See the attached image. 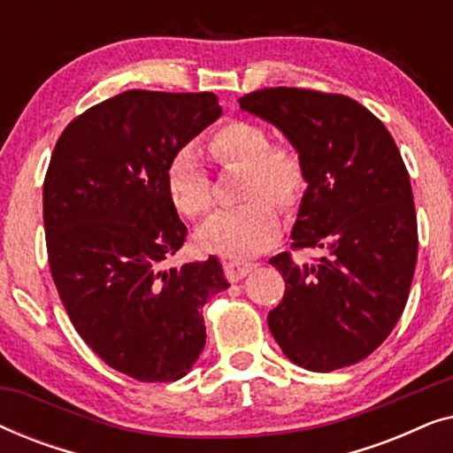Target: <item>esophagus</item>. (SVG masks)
Masks as SVG:
<instances>
[{"label": "esophagus", "mask_w": 453, "mask_h": 453, "mask_svg": "<svg viewBox=\"0 0 453 453\" xmlns=\"http://www.w3.org/2000/svg\"><path fill=\"white\" fill-rule=\"evenodd\" d=\"M225 274L231 282H237L241 278H245L250 272L256 268V264L245 262V259H225Z\"/></svg>", "instance_id": "esophagus-1"}]
</instances>
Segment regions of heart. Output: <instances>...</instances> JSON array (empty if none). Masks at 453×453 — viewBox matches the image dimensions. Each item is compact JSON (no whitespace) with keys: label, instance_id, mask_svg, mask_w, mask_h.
Masks as SVG:
<instances>
[{"label":"heart","instance_id":"obj_1","mask_svg":"<svg viewBox=\"0 0 453 453\" xmlns=\"http://www.w3.org/2000/svg\"><path fill=\"white\" fill-rule=\"evenodd\" d=\"M212 154L222 165L245 166L239 197L245 203L222 210L197 231V241L210 251L228 257L251 256L280 233L278 206L290 208L305 188V171L295 148L270 144L264 126L231 121L212 135ZM166 189L179 212L197 219L212 208V183L191 146L173 154L166 165Z\"/></svg>","mask_w":453,"mask_h":453}]
</instances>
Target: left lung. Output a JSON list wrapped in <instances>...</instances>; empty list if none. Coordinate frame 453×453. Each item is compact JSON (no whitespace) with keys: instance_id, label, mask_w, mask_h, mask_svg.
<instances>
[{"instance_id":"left-lung-1","label":"left lung","mask_w":453,"mask_h":453,"mask_svg":"<svg viewBox=\"0 0 453 453\" xmlns=\"http://www.w3.org/2000/svg\"><path fill=\"white\" fill-rule=\"evenodd\" d=\"M239 104L299 152L307 189L293 250L326 251L315 264H296L288 251L270 259L287 282L268 313L272 336L309 371L363 361L398 324L417 265V214L398 146L369 109L344 95L278 86Z\"/></svg>"}]
</instances>
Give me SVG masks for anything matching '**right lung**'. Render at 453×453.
Wrapping results in <instances>:
<instances>
[{"mask_svg": "<svg viewBox=\"0 0 453 453\" xmlns=\"http://www.w3.org/2000/svg\"><path fill=\"white\" fill-rule=\"evenodd\" d=\"M220 115L212 92L127 90L76 117L49 163L42 220L59 299L84 342L138 381L189 373L206 344L202 307L228 288L214 256L165 268L188 234L166 165Z\"/></svg>", "mask_w": 453, "mask_h": 453, "instance_id": "obj_1", "label": "right lung"}]
</instances>
